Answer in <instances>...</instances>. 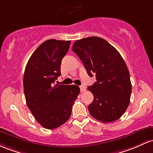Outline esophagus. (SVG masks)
I'll return each instance as SVG.
<instances>
[{
	"label": "esophagus",
	"mask_w": 153,
	"mask_h": 153,
	"mask_svg": "<svg viewBox=\"0 0 153 153\" xmlns=\"http://www.w3.org/2000/svg\"><path fill=\"white\" fill-rule=\"evenodd\" d=\"M85 89H86V88H85V87L83 86V85H80V91H81V92L85 91Z\"/></svg>",
	"instance_id": "obj_1"
}]
</instances>
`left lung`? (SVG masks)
<instances>
[{
	"label": "left lung",
	"instance_id": "left-lung-1",
	"mask_svg": "<svg viewBox=\"0 0 153 153\" xmlns=\"http://www.w3.org/2000/svg\"><path fill=\"white\" fill-rule=\"evenodd\" d=\"M88 75L97 81L88 86L94 100L88 105L91 116L103 123L120 118L130 103L131 83L125 61L118 51L105 39L88 37L73 45Z\"/></svg>",
	"mask_w": 153,
	"mask_h": 153
}]
</instances>
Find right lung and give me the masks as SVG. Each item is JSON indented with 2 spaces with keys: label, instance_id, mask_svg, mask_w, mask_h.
Segmentation results:
<instances>
[{
  "label": "right lung",
  "instance_id": "right-lung-1",
  "mask_svg": "<svg viewBox=\"0 0 153 153\" xmlns=\"http://www.w3.org/2000/svg\"><path fill=\"white\" fill-rule=\"evenodd\" d=\"M70 41L50 39L33 52L25 68L23 85L27 107L43 127L53 129L66 123L79 94L75 85L55 84Z\"/></svg>",
  "mask_w": 153,
  "mask_h": 153
}]
</instances>
